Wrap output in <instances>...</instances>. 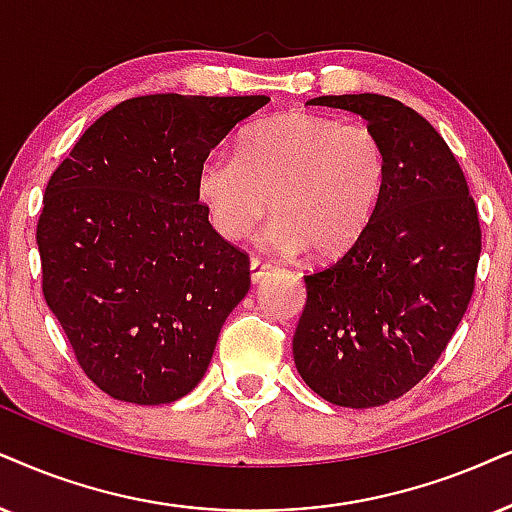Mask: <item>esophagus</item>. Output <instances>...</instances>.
<instances>
[{
	"label": "esophagus",
	"instance_id": "esophagus-1",
	"mask_svg": "<svg viewBox=\"0 0 512 512\" xmlns=\"http://www.w3.org/2000/svg\"><path fill=\"white\" fill-rule=\"evenodd\" d=\"M269 271H274V264L264 262V260H260V257H252V260H250V278H252V283L262 281V278L267 276Z\"/></svg>",
	"mask_w": 512,
	"mask_h": 512
}]
</instances>
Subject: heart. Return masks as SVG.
<instances>
[{
	"label": "heart",
	"instance_id": "obj_1",
	"mask_svg": "<svg viewBox=\"0 0 512 512\" xmlns=\"http://www.w3.org/2000/svg\"><path fill=\"white\" fill-rule=\"evenodd\" d=\"M387 170L385 141L373 127L293 111L250 127L236 155H208L196 191L224 238L241 241L271 205V248L335 257L364 234Z\"/></svg>",
	"mask_w": 512,
	"mask_h": 512
}]
</instances>
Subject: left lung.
Returning <instances> with one entry per match:
<instances>
[{
  "mask_svg": "<svg viewBox=\"0 0 512 512\" xmlns=\"http://www.w3.org/2000/svg\"><path fill=\"white\" fill-rule=\"evenodd\" d=\"M385 141L387 184L340 260L304 276L293 357L335 406L399 399L432 371L475 290L482 229L456 155L423 115L380 94L319 96Z\"/></svg>",
  "mask_w": 512,
  "mask_h": 512,
  "instance_id": "8db88e82",
  "label": "left lung"
}]
</instances>
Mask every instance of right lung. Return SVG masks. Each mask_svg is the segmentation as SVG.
Masks as SVG:
<instances>
[{"label":"right lung","instance_id":"obj_1","mask_svg":"<svg viewBox=\"0 0 512 512\" xmlns=\"http://www.w3.org/2000/svg\"><path fill=\"white\" fill-rule=\"evenodd\" d=\"M269 96H134L84 129L37 222L42 293L108 397L170 404L200 383L250 288L248 252L198 200V167Z\"/></svg>","mask_w":512,"mask_h":512}]
</instances>
